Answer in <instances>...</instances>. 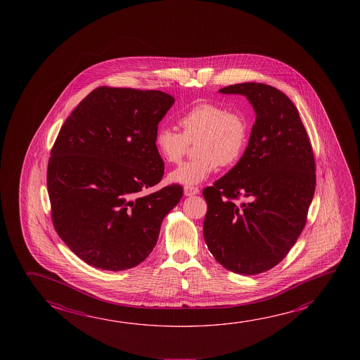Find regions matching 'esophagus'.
<instances>
[{
  "label": "esophagus",
  "mask_w": 360,
  "mask_h": 360,
  "mask_svg": "<svg viewBox=\"0 0 360 360\" xmlns=\"http://www.w3.org/2000/svg\"><path fill=\"white\" fill-rule=\"evenodd\" d=\"M200 193L198 187H184V195L191 197V195H195Z\"/></svg>",
  "instance_id": "34e87169"
}]
</instances>
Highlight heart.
<instances>
[{"instance_id":"1","label":"heart","mask_w":360,"mask_h":360,"mask_svg":"<svg viewBox=\"0 0 360 360\" xmlns=\"http://www.w3.org/2000/svg\"><path fill=\"white\" fill-rule=\"evenodd\" d=\"M182 131L162 127L154 136L155 149L160 158L177 165L195 143V160L179 165L168 179L186 187L206 181L217 171L219 165L232 167L241 160L248 143V125L245 117L236 110L216 103L203 101L191 106L178 118Z\"/></svg>"}]
</instances>
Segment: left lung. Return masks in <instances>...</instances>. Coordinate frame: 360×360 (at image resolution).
<instances>
[{"instance_id":"1","label":"left lung","mask_w":360,"mask_h":360,"mask_svg":"<svg viewBox=\"0 0 360 360\" xmlns=\"http://www.w3.org/2000/svg\"><path fill=\"white\" fill-rule=\"evenodd\" d=\"M219 93L245 95L256 120L241 160L203 189V236L224 269L256 275L281 262L304 230L316 184L315 158L299 112L283 91L243 83Z\"/></svg>"}]
</instances>
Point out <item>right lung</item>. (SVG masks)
Instances as JSON below:
<instances>
[{"label": "right lung", "mask_w": 360, "mask_h": 360, "mask_svg": "<svg viewBox=\"0 0 360 360\" xmlns=\"http://www.w3.org/2000/svg\"><path fill=\"white\" fill-rule=\"evenodd\" d=\"M160 90L99 86L63 124L48 165L53 227L90 266L123 271L152 252L182 186L144 195L165 174L158 123L173 105Z\"/></svg>", "instance_id": "obj_1"}]
</instances>
